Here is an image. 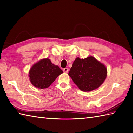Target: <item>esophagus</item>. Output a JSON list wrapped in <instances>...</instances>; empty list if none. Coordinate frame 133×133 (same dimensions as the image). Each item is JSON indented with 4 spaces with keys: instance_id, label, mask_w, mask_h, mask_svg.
Listing matches in <instances>:
<instances>
[{
    "instance_id": "1",
    "label": "esophagus",
    "mask_w": 133,
    "mask_h": 133,
    "mask_svg": "<svg viewBox=\"0 0 133 133\" xmlns=\"http://www.w3.org/2000/svg\"><path fill=\"white\" fill-rule=\"evenodd\" d=\"M63 71L64 72V73H67L69 71V68H64Z\"/></svg>"
}]
</instances>
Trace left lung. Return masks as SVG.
I'll list each match as a JSON object with an SVG mask.
<instances>
[{"mask_svg": "<svg viewBox=\"0 0 133 133\" xmlns=\"http://www.w3.org/2000/svg\"><path fill=\"white\" fill-rule=\"evenodd\" d=\"M74 84L82 91H91L104 82L107 68L92 56L85 59L76 58L68 73Z\"/></svg>", "mask_w": 133, "mask_h": 133, "instance_id": "obj_1", "label": "left lung"}]
</instances>
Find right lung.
Returning <instances> with one entry per match:
<instances>
[{
	"instance_id": "add662e5",
	"label": "right lung",
	"mask_w": 133,
	"mask_h": 133,
	"mask_svg": "<svg viewBox=\"0 0 133 133\" xmlns=\"http://www.w3.org/2000/svg\"><path fill=\"white\" fill-rule=\"evenodd\" d=\"M63 73L62 70L52 64L49 59L44 58L32 65L29 71V77L32 85L43 89L51 85Z\"/></svg>"
}]
</instances>
